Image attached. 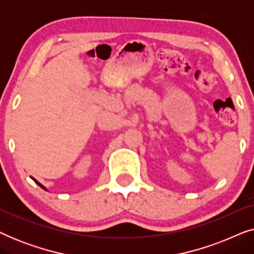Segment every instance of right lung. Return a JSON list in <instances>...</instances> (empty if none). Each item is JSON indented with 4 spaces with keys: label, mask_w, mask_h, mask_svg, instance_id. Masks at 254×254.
I'll use <instances>...</instances> for the list:
<instances>
[{
    "label": "right lung",
    "mask_w": 254,
    "mask_h": 254,
    "mask_svg": "<svg viewBox=\"0 0 254 254\" xmlns=\"http://www.w3.org/2000/svg\"><path fill=\"white\" fill-rule=\"evenodd\" d=\"M33 180H34V182H36V183H37V184H38V185H39V186H40V187H43V189H45V187H44V186H43V185H41V184H39V183H38V182H37V180H36V179H33ZM45 190H46V189H45Z\"/></svg>",
    "instance_id": "right-lung-1"
}]
</instances>
